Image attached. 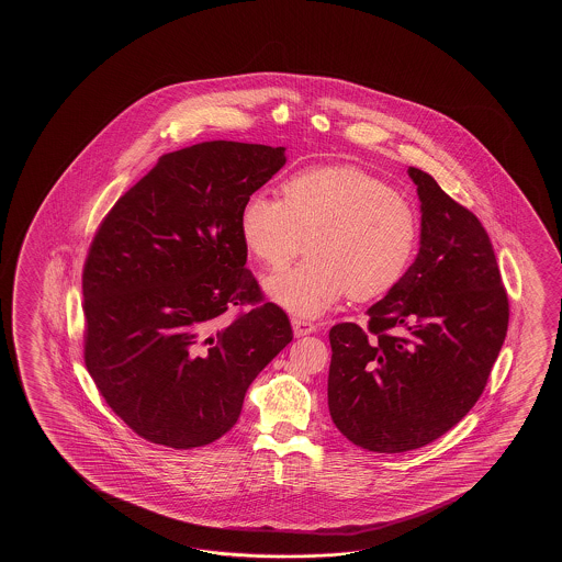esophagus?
Listing matches in <instances>:
<instances>
[{"instance_id": "esophagus-1", "label": "esophagus", "mask_w": 562, "mask_h": 562, "mask_svg": "<svg viewBox=\"0 0 562 562\" xmlns=\"http://www.w3.org/2000/svg\"><path fill=\"white\" fill-rule=\"evenodd\" d=\"M293 331L297 337L310 335L317 329V323L310 322V319H301V317H293Z\"/></svg>"}]
</instances>
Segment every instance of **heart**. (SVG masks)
<instances>
[{"mask_svg":"<svg viewBox=\"0 0 562 562\" xmlns=\"http://www.w3.org/2000/svg\"><path fill=\"white\" fill-rule=\"evenodd\" d=\"M281 194H251L239 231L269 271L285 269L307 239L310 259L267 281L286 311L315 317L346 295L380 297L404 279L418 251L419 218L387 182L356 167L307 168Z\"/></svg>","mask_w":562,"mask_h":562,"instance_id":"obj_1","label":"heart"}]
</instances>
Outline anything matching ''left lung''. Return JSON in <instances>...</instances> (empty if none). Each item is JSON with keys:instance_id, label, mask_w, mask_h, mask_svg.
Segmentation results:
<instances>
[{"instance_id": "8db88e82", "label": "left lung", "mask_w": 562, "mask_h": 562, "mask_svg": "<svg viewBox=\"0 0 562 562\" xmlns=\"http://www.w3.org/2000/svg\"><path fill=\"white\" fill-rule=\"evenodd\" d=\"M422 239L404 279L368 310V329L329 331V414L363 450L438 440L484 392L508 331V295L488 233L428 172L409 167Z\"/></svg>"}]
</instances>
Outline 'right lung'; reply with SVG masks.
Segmentation results:
<instances>
[{"label": "right lung", "mask_w": 562, "mask_h": 562, "mask_svg": "<svg viewBox=\"0 0 562 562\" xmlns=\"http://www.w3.org/2000/svg\"><path fill=\"white\" fill-rule=\"evenodd\" d=\"M283 165V146L194 144L160 156L98 225L82 271L86 370L146 442L191 450L225 436L293 339L239 231L243 204Z\"/></svg>", "instance_id": "1"}]
</instances>
